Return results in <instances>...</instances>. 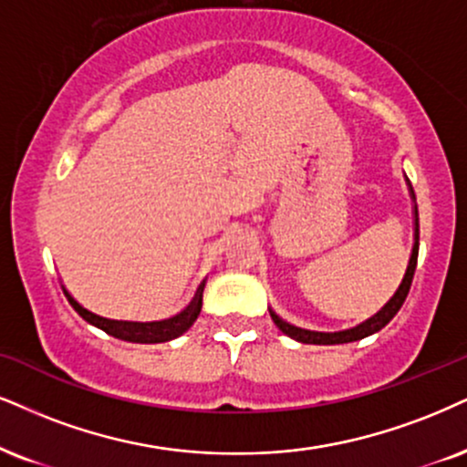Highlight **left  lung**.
<instances>
[{
    "label": "left lung",
    "instance_id": "8db88e82",
    "mask_svg": "<svg viewBox=\"0 0 467 467\" xmlns=\"http://www.w3.org/2000/svg\"><path fill=\"white\" fill-rule=\"evenodd\" d=\"M407 188H410V197L413 201V249H411L410 264H407L405 277H402V284L399 285V290H396V295L389 298L388 303H385V307L381 309V312H377V314L372 316V318H368L366 322H361V325L355 327V329L337 331V333H320V331H309V329H301V327L290 325V322H285L284 318H281V316H277V314L273 312V309H270V318H273L275 325L279 327L281 333H285L287 337L296 339V342H301V344H347V342H357V339H364L368 336H372V333L381 331L383 327L388 325V322L392 320L396 314H399V309L402 307V303H405L407 295H410L413 273H416L418 238H420L416 192H413L410 180H407Z\"/></svg>",
    "mask_w": 467,
    "mask_h": 467
}]
</instances>
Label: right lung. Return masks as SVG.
Segmentation results:
<instances>
[{
    "label": "right lung",
    "mask_w": 467,
    "mask_h": 467,
    "mask_svg": "<svg viewBox=\"0 0 467 467\" xmlns=\"http://www.w3.org/2000/svg\"><path fill=\"white\" fill-rule=\"evenodd\" d=\"M65 296L68 298V303H71L75 312L82 316L88 325L106 331L108 336L125 339V342H134V344H160V342H169V339L180 337L182 333H186L190 327L194 325V320H197V316L201 314V305H203V290H201L197 298H194V303L180 316H172L169 320H155V322H130V320H110L88 312V309L82 307V305L75 301L67 290H65Z\"/></svg>",
    "instance_id": "1"
}]
</instances>
